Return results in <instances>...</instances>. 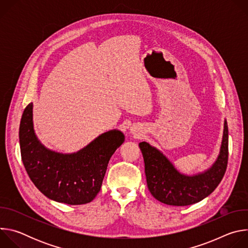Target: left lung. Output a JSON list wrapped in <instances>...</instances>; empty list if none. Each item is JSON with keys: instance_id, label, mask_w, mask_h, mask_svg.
I'll return each instance as SVG.
<instances>
[{"instance_id": "obj_1", "label": "left lung", "mask_w": 248, "mask_h": 248, "mask_svg": "<svg viewBox=\"0 0 248 248\" xmlns=\"http://www.w3.org/2000/svg\"><path fill=\"white\" fill-rule=\"evenodd\" d=\"M229 129L225 120L220 154L208 170L193 175L180 172L171 162L149 143L140 142L147 186L160 202L172 206H187L210 195L221 183L227 170L229 157Z\"/></svg>"}]
</instances>
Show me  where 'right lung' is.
<instances>
[{"label": "right lung", "instance_id": "right-lung-1", "mask_svg": "<svg viewBox=\"0 0 248 248\" xmlns=\"http://www.w3.org/2000/svg\"><path fill=\"white\" fill-rule=\"evenodd\" d=\"M32 110L30 103L19 124L21 160L30 180L54 201L69 205L91 202L100 191L112 155L124 143V133L109 130L76 153L55 152L46 148L35 134Z\"/></svg>", "mask_w": 248, "mask_h": 248}]
</instances>
